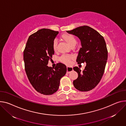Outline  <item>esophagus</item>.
Wrapping results in <instances>:
<instances>
[{
	"label": "esophagus",
	"mask_w": 126,
	"mask_h": 126,
	"mask_svg": "<svg viewBox=\"0 0 126 126\" xmlns=\"http://www.w3.org/2000/svg\"><path fill=\"white\" fill-rule=\"evenodd\" d=\"M73 70V68L72 67H67V73H70L71 71H72Z\"/></svg>",
	"instance_id": "esophagus-1"
}]
</instances>
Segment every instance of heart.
<instances>
[{
	"label": "heart",
	"instance_id": "1",
	"mask_svg": "<svg viewBox=\"0 0 126 126\" xmlns=\"http://www.w3.org/2000/svg\"><path fill=\"white\" fill-rule=\"evenodd\" d=\"M61 38L71 47H74L77 43V40L75 37L70 34H64L61 36ZM57 46V41L56 40H54L53 43V49L54 51H56ZM73 58V57L71 55H63L60 57L59 60L61 63L68 65L70 64L71 60Z\"/></svg>",
	"mask_w": 126,
	"mask_h": 126
}]
</instances>
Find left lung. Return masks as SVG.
I'll use <instances>...</instances> for the list:
<instances>
[{
    "instance_id": "obj_1",
    "label": "left lung",
    "mask_w": 126,
    "mask_h": 126,
    "mask_svg": "<svg viewBox=\"0 0 126 126\" xmlns=\"http://www.w3.org/2000/svg\"><path fill=\"white\" fill-rule=\"evenodd\" d=\"M66 32L80 40L81 48L79 51L76 62L78 64H86L83 71L78 67L73 68L78 75L73 81V85L79 91H89L98 84L105 71L108 59L105 40L98 32L87 26Z\"/></svg>"
}]
</instances>
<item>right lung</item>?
<instances>
[{
	"instance_id": "obj_1",
	"label": "right lung",
	"mask_w": 126,
	"mask_h": 126,
	"mask_svg": "<svg viewBox=\"0 0 126 126\" xmlns=\"http://www.w3.org/2000/svg\"><path fill=\"white\" fill-rule=\"evenodd\" d=\"M57 31L42 29L31 35L24 51L25 71L31 84L38 93L51 95L58 90L61 78L67 71L66 66L57 64L54 69L47 66L54 51L53 43Z\"/></svg>"
}]
</instances>
